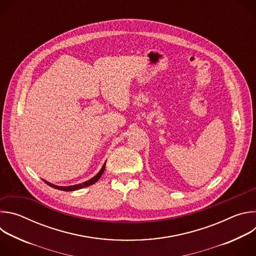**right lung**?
<instances>
[{
    "label": "right lung",
    "instance_id": "add662e5",
    "mask_svg": "<svg viewBox=\"0 0 256 256\" xmlns=\"http://www.w3.org/2000/svg\"><path fill=\"white\" fill-rule=\"evenodd\" d=\"M104 169H105V163H104V165L102 166V168H101V170L93 177V178H91L90 180H88V181H86V182H84V184H76V186H54V184H50V182H48V181H44L46 184H48L50 186H52V188H56V190H64V192H72V190H80V188H86V186H92V184H94L95 182H97L98 180H99V178L101 177V175L103 174V172H104Z\"/></svg>",
    "mask_w": 256,
    "mask_h": 256
}]
</instances>
